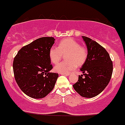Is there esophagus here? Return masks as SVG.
<instances>
[{
    "label": "esophagus",
    "mask_w": 125,
    "mask_h": 125,
    "mask_svg": "<svg viewBox=\"0 0 125 125\" xmlns=\"http://www.w3.org/2000/svg\"><path fill=\"white\" fill-rule=\"evenodd\" d=\"M61 74H63V75H65V76H69V73H60Z\"/></svg>",
    "instance_id": "obj_1"
}]
</instances>
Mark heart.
<instances>
[{
    "label": "heart",
    "mask_w": 125,
    "mask_h": 125,
    "mask_svg": "<svg viewBox=\"0 0 125 125\" xmlns=\"http://www.w3.org/2000/svg\"><path fill=\"white\" fill-rule=\"evenodd\" d=\"M65 55V61L57 64L54 70L60 73H69L85 63L88 57V51L73 38H66L59 42L58 47L53 46L49 52L51 62L56 64Z\"/></svg>",
    "instance_id": "1"
}]
</instances>
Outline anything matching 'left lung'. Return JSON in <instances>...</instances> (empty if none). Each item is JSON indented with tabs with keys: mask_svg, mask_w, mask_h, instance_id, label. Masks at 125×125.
<instances>
[{
	"mask_svg": "<svg viewBox=\"0 0 125 125\" xmlns=\"http://www.w3.org/2000/svg\"><path fill=\"white\" fill-rule=\"evenodd\" d=\"M88 49V57L81 70L78 81L74 89L81 96L92 98L97 96L108 85L113 72V63L104 48L91 38L82 36Z\"/></svg>",
	"mask_w": 125,
	"mask_h": 125,
	"instance_id": "left-lung-1",
	"label": "left lung"
}]
</instances>
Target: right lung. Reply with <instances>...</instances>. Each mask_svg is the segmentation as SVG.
<instances>
[{
  "mask_svg": "<svg viewBox=\"0 0 125 125\" xmlns=\"http://www.w3.org/2000/svg\"><path fill=\"white\" fill-rule=\"evenodd\" d=\"M53 37L38 38L23 46L14 57V78L25 95L42 98L54 88L58 73H49L52 68L49 52L54 43Z\"/></svg>",
  "mask_w": 125,
  "mask_h": 125,
  "instance_id": "1",
  "label": "right lung"
}]
</instances>
